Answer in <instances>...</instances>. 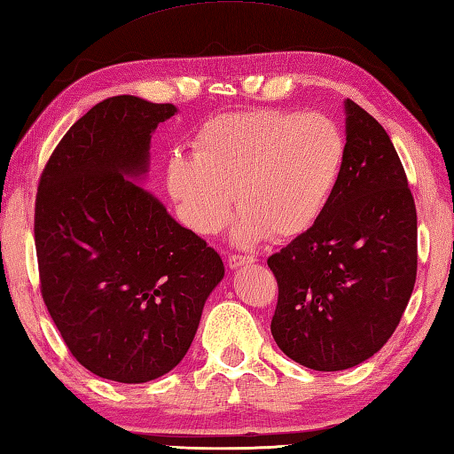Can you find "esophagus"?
Wrapping results in <instances>:
<instances>
[{"mask_svg":"<svg viewBox=\"0 0 454 454\" xmlns=\"http://www.w3.org/2000/svg\"><path fill=\"white\" fill-rule=\"evenodd\" d=\"M229 269H241L245 267V264H251L254 262V256H249V254H231L229 256Z\"/></svg>","mask_w":454,"mask_h":454,"instance_id":"1","label":"esophagus"}]
</instances>
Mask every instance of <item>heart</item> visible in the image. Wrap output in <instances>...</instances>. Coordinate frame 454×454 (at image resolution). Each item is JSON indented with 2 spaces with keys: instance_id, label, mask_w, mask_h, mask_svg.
Listing matches in <instances>:
<instances>
[{
  "instance_id": "b5f03b06",
  "label": "heart",
  "mask_w": 454,
  "mask_h": 454,
  "mask_svg": "<svg viewBox=\"0 0 454 454\" xmlns=\"http://www.w3.org/2000/svg\"><path fill=\"white\" fill-rule=\"evenodd\" d=\"M344 161L346 138L328 116L256 108L205 122L193 153L169 156L166 184L185 223L201 235L227 225L235 200L237 243L267 235L290 241L318 223Z\"/></svg>"
}]
</instances>
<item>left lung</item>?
<instances>
[{
    "instance_id": "1",
    "label": "left lung",
    "mask_w": 454,
    "mask_h": 454,
    "mask_svg": "<svg viewBox=\"0 0 454 454\" xmlns=\"http://www.w3.org/2000/svg\"><path fill=\"white\" fill-rule=\"evenodd\" d=\"M346 161L326 211L269 256L278 282L277 346L316 372H340L395 332L417 277V211L383 126L344 100Z\"/></svg>"
}]
</instances>
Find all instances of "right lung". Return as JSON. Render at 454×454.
I'll return each mask as SVG.
<instances>
[{
	"instance_id": "add662e5",
	"label": "right lung",
	"mask_w": 454,
	"mask_h": 454,
	"mask_svg": "<svg viewBox=\"0 0 454 454\" xmlns=\"http://www.w3.org/2000/svg\"><path fill=\"white\" fill-rule=\"evenodd\" d=\"M177 113L132 94L98 102L59 142L35 201L41 294L76 362L146 383L184 360L225 275L215 249L136 182Z\"/></svg>"
}]
</instances>
